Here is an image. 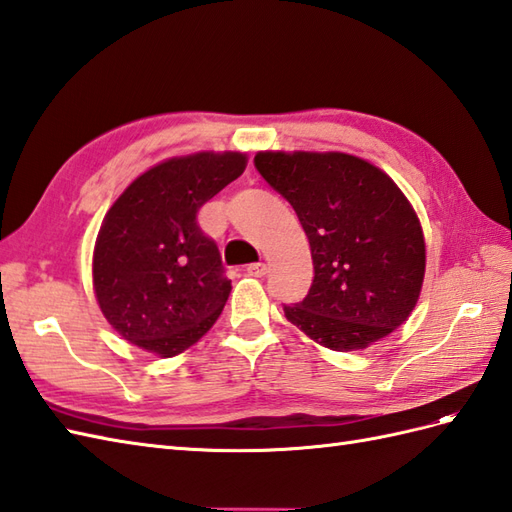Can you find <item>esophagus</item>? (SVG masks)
<instances>
[{
	"label": "esophagus",
	"mask_w": 512,
	"mask_h": 512,
	"mask_svg": "<svg viewBox=\"0 0 512 512\" xmlns=\"http://www.w3.org/2000/svg\"><path fill=\"white\" fill-rule=\"evenodd\" d=\"M245 273H247V276H252V278H263L267 273V265L265 263H252V265L245 267Z\"/></svg>",
	"instance_id": "obj_1"
}]
</instances>
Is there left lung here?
<instances>
[{
    "instance_id": "8db88e82",
    "label": "left lung",
    "mask_w": 512,
    "mask_h": 512,
    "mask_svg": "<svg viewBox=\"0 0 512 512\" xmlns=\"http://www.w3.org/2000/svg\"><path fill=\"white\" fill-rule=\"evenodd\" d=\"M254 165L293 206L315 278L284 315L334 352L365 350L413 313L426 243L404 193L371 162L341 152H258Z\"/></svg>"
}]
</instances>
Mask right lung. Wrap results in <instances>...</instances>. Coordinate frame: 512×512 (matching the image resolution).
Returning a JSON list of instances; mask_svg holds the SVG:
<instances>
[{"label": "right lung", "mask_w": 512, "mask_h": 512, "mask_svg": "<svg viewBox=\"0 0 512 512\" xmlns=\"http://www.w3.org/2000/svg\"><path fill=\"white\" fill-rule=\"evenodd\" d=\"M241 152H199L160 162L121 193L99 228L93 286L123 339L162 358L213 328L230 295L217 243L197 213L245 171Z\"/></svg>", "instance_id": "obj_1"}]
</instances>
